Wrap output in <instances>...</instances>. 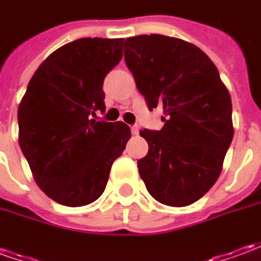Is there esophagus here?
Instances as JSON below:
<instances>
[{
    "instance_id": "34e87169",
    "label": "esophagus",
    "mask_w": 261,
    "mask_h": 261,
    "mask_svg": "<svg viewBox=\"0 0 261 261\" xmlns=\"http://www.w3.org/2000/svg\"><path fill=\"white\" fill-rule=\"evenodd\" d=\"M131 128V133H133V134H134V136H137V134H138V125H131L130 127Z\"/></svg>"
}]
</instances>
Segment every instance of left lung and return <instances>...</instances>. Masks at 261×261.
<instances>
[{
	"label": "left lung",
	"mask_w": 261,
	"mask_h": 261,
	"mask_svg": "<svg viewBox=\"0 0 261 261\" xmlns=\"http://www.w3.org/2000/svg\"><path fill=\"white\" fill-rule=\"evenodd\" d=\"M124 61L148 109L162 110L161 130L140 131L148 153L138 172L149 194L170 207L196 202L218 179L233 138L232 102L214 63L176 37L140 35Z\"/></svg>",
	"instance_id": "8db88e82"
}]
</instances>
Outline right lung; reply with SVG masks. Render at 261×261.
<instances>
[{
    "label": "right lung",
    "instance_id": "add662e5",
    "mask_svg": "<svg viewBox=\"0 0 261 261\" xmlns=\"http://www.w3.org/2000/svg\"><path fill=\"white\" fill-rule=\"evenodd\" d=\"M123 57V39L67 43L36 69L18 109L19 145L37 186L67 207L91 204L106 189L112 165L130 140L105 112L103 81Z\"/></svg>",
    "mask_w": 261,
    "mask_h": 261
}]
</instances>
